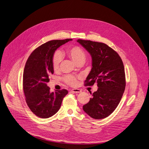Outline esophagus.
<instances>
[{
	"label": "esophagus",
	"instance_id": "esophagus-1",
	"mask_svg": "<svg viewBox=\"0 0 149 149\" xmlns=\"http://www.w3.org/2000/svg\"><path fill=\"white\" fill-rule=\"evenodd\" d=\"M71 91L74 93H79L81 92V90H79V89H78V88H74L72 90H71Z\"/></svg>",
	"mask_w": 149,
	"mask_h": 149
}]
</instances>
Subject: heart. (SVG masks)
Masks as SVG:
<instances>
[{"label": "heart", "instance_id": "b5f03b06", "mask_svg": "<svg viewBox=\"0 0 149 149\" xmlns=\"http://www.w3.org/2000/svg\"><path fill=\"white\" fill-rule=\"evenodd\" d=\"M66 54L76 65L79 63H84L86 59L85 52L79 46H72L68 47L66 50ZM61 60V54L59 52H56L54 55L52 59L53 68L55 71L58 70ZM64 80L66 83L72 86H75L77 83V78L71 75L66 76L64 78Z\"/></svg>", "mask_w": 149, "mask_h": 149}]
</instances>
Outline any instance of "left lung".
Listing matches in <instances>:
<instances>
[{
	"label": "left lung",
	"instance_id": "left-lung-1",
	"mask_svg": "<svg viewBox=\"0 0 149 149\" xmlns=\"http://www.w3.org/2000/svg\"><path fill=\"white\" fill-rule=\"evenodd\" d=\"M78 42L90 54L91 71L85 81L86 86L97 83L98 89L83 106L90 117L100 119L109 116L116 108L125 88L124 64L118 53L107 45L78 39Z\"/></svg>",
	"mask_w": 149,
	"mask_h": 149
}]
</instances>
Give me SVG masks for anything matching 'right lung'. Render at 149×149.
Listing matches in <instances>:
<instances>
[{
    "label": "right lung",
    "mask_w": 149,
    "mask_h": 149,
    "mask_svg": "<svg viewBox=\"0 0 149 149\" xmlns=\"http://www.w3.org/2000/svg\"><path fill=\"white\" fill-rule=\"evenodd\" d=\"M72 39L54 40L36 49L29 57L24 70L23 90L25 100L34 114L41 118H48L60 109L66 90L50 92L47 86L49 76L53 74L52 59L54 53L61 46Z\"/></svg>",
    "instance_id": "add662e5"
}]
</instances>
